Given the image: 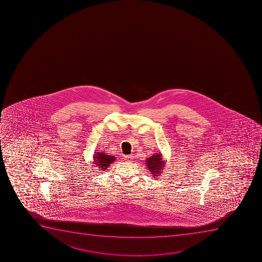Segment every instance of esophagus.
Segmentation results:
<instances>
[{
  "instance_id": "esophagus-1",
  "label": "esophagus",
  "mask_w": 262,
  "mask_h": 262,
  "mask_svg": "<svg viewBox=\"0 0 262 262\" xmlns=\"http://www.w3.org/2000/svg\"><path fill=\"white\" fill-rule=\"evenodd\" d=\"M124 159L126 161H129V162H130V161H133V159H134V156H124Z\"/></svg>"
}]
</instances>
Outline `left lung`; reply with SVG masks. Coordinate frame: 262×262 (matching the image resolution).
Returning a JSON list of instances; mask_svg holds the SVG:
<instances>
[{
    "label": "left lung",
    "instance_id": "left-lung-1",
    "mask_svg": "<svg viewBox=\"0 0 262 262\" xmlns=\"http://www.w3.org/2000/svg\"><path fill=\"white\" fill-rule=\"evenodd\" d=\"M165 165L166 163L163 161L161 154L159 153L151 156L146 161V166L148 167V171H150L155 178H158L162 173Z\"/></svg>",
    "mask_w": 262,
    "mask_h": 262
}]
</instances>
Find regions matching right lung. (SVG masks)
<instances>
[{"instance_id":"obj_1","label":"right lung","mask_w":262,"mask_h":262,"mask_svg":"<svg viewBox=\"0 0 262 262\" xmlns=\"http://www.w3.org/2000/svg\"><path fill=\"white\" fill-rule=\"evenodd\" d=\"M115 161V157L106 153L96 152L94 156V163L96 164V167H98L101 171H105L106 169Z\"/></svg>"}]
</instances>
